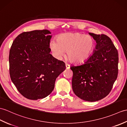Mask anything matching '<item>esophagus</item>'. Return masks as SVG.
<instances>
[{
    "instance_id": "obj_1",
    "label": "esophagus",
    "mask_w": 127,
    "mask_h": 127,
    "mask_svg": "<svg viewBox=\"0 0 127 127\" xmlns=\"http://www.w3.org/2000/svg\"><path fill=\"white\" fill-rule=\"evenodd\" d=\"M65 66H66V69H69L70 68V65H69V64H65Z\"/></svg>"
}]
</instances>
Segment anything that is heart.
Returning a JSON list of instances; mask_svg holds the SVG:
<instances>
[{
    "instance_id": "1",
    "label": "heart",
    "mask_w": 127,
    "mask_h": 127,
    "mask_svg": "<svg viewBox=\"0 0 127 127\" xmlns=\"http://www.w3.org/2000/svg\"><path fill=\"white\" fill-rule=\"evenodd\" d=\"M95 46L93 38L80 33H67L59 35L57 40H52L50 48L57 58H61L67 51L68 60L73 63L84 62L90 56Z\"/></svg>"
}]
</instances>
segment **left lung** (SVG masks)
<instances>
[{
	"instance_id": "obj_1",
	"label": "left lung",
	"mask_w": 127,
	"mask_h": 127,
	"mask_svg": "<svg viewBox=\"0 0 127 127\" xmlns=\"http://www.w3.org/2000/svg\"><path fill=\"white\" fill-rule=\"evenodd\" d=\"M96 42L93 54L84 64L72 65L73 93L84 101L95 102L111 91L118 75L119 54L107 35L89 33Z\"/></svg>"
}]
</instances>
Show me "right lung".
I'll return each mask as SVG.
<instances>
[{
  "label": "right lung",
  "mask_w": 127,
  "mask_h": 127,
  "mask_svg": "<svg viewBox=\"0 0 127 127\" xmlns=\"http://www.w3.org/2000/svg\"><path fill=\"white\" fill-rule=\"evenodd\" d=\"M48 30L24 32L13 42L9 54L10 75L17 90L25 98L37 100L49 95L56 79L65 64L50 54Z\"/></svg>",
  "instance_id": "obj_1"
}]
</instances>
